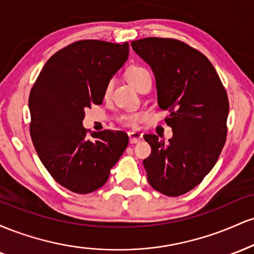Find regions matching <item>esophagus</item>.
<instances>
[{
    "mask_svg": "<svg viewBox=\"0 0 254 254\" xmlns=\"http://www.w3.org/2000/svg\"><path fill=\"white\" fill-rule=\"evenodd\" d=\"M127 135H129L130 143H138V142H141L142 138H143V135H142L141 132H138V131H129Z\"/></svg>",
    "mask_w": 254,
    "mask_h": 254,
    "instance_id": "esophagus-1",
    "label": "esophagus"
}]
</instances>
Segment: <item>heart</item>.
I'll return each instance as SVG.
<instances>
[{"instance_id":"b5f03b06","label":"heart","mask_w":254,"mask_h":254,"mask_svg":"<svg viewBox=\"0 0 254 254\" xmlns=\"http://www.w3.org/2000/svg\"><path fill=\"white\" fill-rule=\"evenodd\" d=\"M125 76H127V81H129L136 89H138L144 81L151 80V75L150 72L148 71V69H145L141 65L130 66L127 70V72H125ZM111 86H112V84L110 82L106 84V87H105V97H107V95L110 94ZM141 118L142 116L138 115V113H127V115L121 116L119 121H121V123L129 125V127H136L137 123L141 121Z\"/></svg>"}]
</instances>
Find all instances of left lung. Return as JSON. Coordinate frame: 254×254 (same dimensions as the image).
<instances>
[{
    "label": "left lung",
    "mask_w": 254,
    "mask_h": 254,
    "mask_svg": "<svg viewBox=\"0 0 254 254\" xmlns=\"http://www.w3.org/2000/svg\"><path fill=\"white\" fill-rule=\"evenodd\" d=\"M133 51L153 69L157 103L173 137L165 143L144 135L151 153L143 160L148 182L168 197L186 193L212 170L227 137L229 103L220 76L202 52L172 38L131 42Z\"/></svg>",
    "instance_id": "1"
}]
</instances>
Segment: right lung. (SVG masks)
I'll list each match as a JSON object with an SVG mask.
<instances>
[{
  "label": "right lung",
  "mask_w": 254,
  "mask_h": 254,
  "mask_svg": "<svg viewBox=\"0 0 254 254\" xmlns=\"http://www.w3.org/2000/svg\"><path fill=\"white\" fill-rule=\"evenodd\" d=\"M129 56V43L78 40L52 55L32 87L28 107L32 142L51 177L86 194L107 182L129 143L124 131L87 135L84 109L101 105L105 87Z\"/></svg>",
  "instance_id": "1"
}]
</instances>
